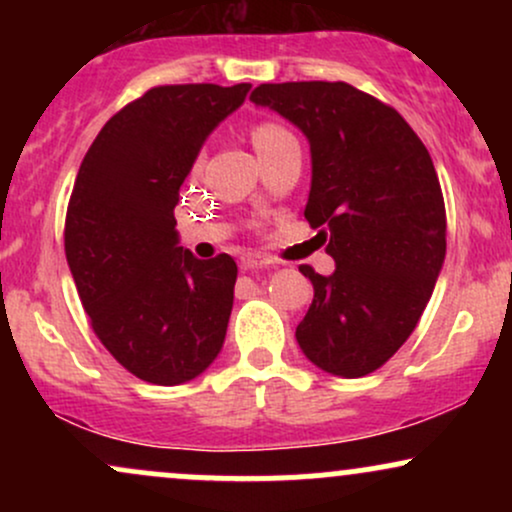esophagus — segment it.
<instances>
[{
	"label": "esophagus",
	"instance_id": "34e87169",
	"mask_svg": "<svg viewBox=\"0 0 512 512\" xmlns=\"http://www.w3.org/2000/svg\"><path fill=\"white\" fill-rule=\"evenodd\" d=\"M240 267L243 269H257V267H272V260L264 255H255V252H248V255L240 257Z\"/></svg>",
	"mask_w": 512,
	"mask_h": 512
}]
</instances>
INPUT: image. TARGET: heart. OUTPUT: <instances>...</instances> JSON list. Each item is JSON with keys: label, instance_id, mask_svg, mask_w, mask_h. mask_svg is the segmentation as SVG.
Returning <instances> with one entry per match:
<instances>
[{"label": "heart", "instance_id": "1", "mask_svg": "<svg viewBox=\"0 0 512 512\" xmlns=\"http://www.w3.org/2000/svg\"><path fill=\"white\" fill-rule=\"evenodd\" d=\"M293 139L296 137L279 122H260V125L252 129V144H255L257 154H267V151L286 142H293Z\"/></svg>", "mask_w": 512, "mask_h": 512}]
</instances>
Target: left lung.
<instances>
[{
	"label": "left lung",
	"instance_id": "8db88e82",
	"mask_svg": "<svg viewBox=\"0 0 512 512\" xmlns=\"http://www.w3.org/2000/svg\"><path fill=\"white\" fill-rule=\"evenodd\" d=\"M250 101L310 144L305 219L334 260L301 264L315 298L296 327L313 366L339 378L380 368L409 339L445 260V204L426 146L404 117L344 81L262 84Z\"/></svg>",
	"mask_w": 512,
	"mask_h": 512
}]
</instances>
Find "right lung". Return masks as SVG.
Listing matches in <instances>:
<instances>
[{
	"label": "right lung",
	"mask_w": 512,
	"mask_h": 512,
	"mask_svg": "<svg viewBox=\"0 0 512 512\" xmlns=\"http://www.w3.org/2000/svg\"><path fill=\"white\" fill-rule=\"evenodd\" d=\"M250 84L158 86L125 105L81 161L64 252L105 349L154 385L202 375L226 339L238 267L180 245V185Z\"/></svg>",
	"instance_id": "obj_1"
}]
</instances>
